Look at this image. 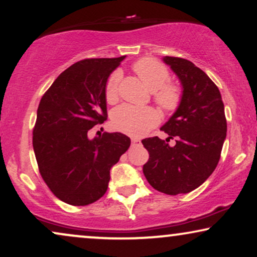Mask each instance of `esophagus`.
I'll return each instance as SVG.
<instances>
[{
  "instance_id": "34e87169",
  "label": "esophagus",
  "mask_w": 257,
  "mask_h": 257,
  "mask_svg": "<svg viewBox=\"0 0 257 257\" xmlns=\"http://www.w3.org/2000/svg\"><path fill=\"white\" fill-rule=\"evenodd\" d=\"M132 145L139 146V145H142V142H140V140L137 139V138H132Z\"/></svg>"
}]
</instances>
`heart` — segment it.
Returning a JSON list of instances; mask_svg holds the SVG:
<instances>
[{
  "label": "heart",
  "instance_id": "1",
  "mask_svg": "<svg viewBox=\"0 0 257 257\" xmlns=\"http://www.w3.org/2000/svg\"><path fill=\"white\" fill-rule=\"evenodd\" d=\"M133 70L146 87L154 92V100L163 110L171 112L179 106L181 100L180 89L174 84H168L170 73L159 62L151 58H143L135 63ZM121 78L120 71H114L108 77L105 86V98L113 103L118 98V87ZM159 114L151 107H136L124 104L112 113V125L115 130L133 137L146 135L159 122Z\"/></svg>",
  "mask_w": 257,
  "mask_h": 257
}]
</instances>
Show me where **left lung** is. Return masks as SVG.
Wrapping results in <instances>:
<instances>
[{"mask_svg":"<svg viewBox=\"0 0 257 257\" xmlns=\"http://www.w3.org/2000/svg\"><path fill=\"white\" fill-rule=\"evenodd\" d=\"M180 80V104L161 130L168 138L142 140L149 151L143 172L154 189L168 195L186 194L202 185L220 160L227 135L221 93L213 80L187 59L165 56ZM176 138V145L168 144Z\"/></svg>","mask_w":257,"mask_h":257,"instance_id":"8db88e82","label":"left lung"}]
</instances>
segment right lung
Listing matches in <instances>:
<instances>
[{
	"label": "right lung",
	"instance_id": "right-lung-1",
	"mask_svg": "<svg viewBox=\"0 0 257 257\" xmlns=\"http://www.w3.org/2000/svg\"><path fill=\"white\" fill-rule=\"evenodd\" d=\"M125 56L89 58L59 75L42 97L33 132L40 173L59 200L90 205L106 192L111 167L131 145L119 132L89 138L107 118L105 86Z\"/></svg>",
	"mask_w": 257,
	"mask_h": 257
}]
</instances>
